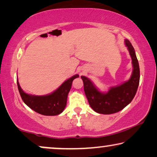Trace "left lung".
<instances>
[{
    "instance_id": "left-lung-1",
    "label": "left lung",
    "mask_w": 157,
    "mask_h": 157,
    "mask_svg": "<svg viewBox=\"0 0 157 157\" xmlns=\"http://www.w3.org/2000/svg\"><path fill=\"white\" fill-rule=\"evenodd\" d=\"M125 45L132 60L133 71L127 81L117 86L111 87L106 93H102L87 77L81 76L84 92L90 106L94 111L102 114H111L121 111L129 104L138 89L140 71L134 47L127 39Z\"/></svg>"
}]
</instances>
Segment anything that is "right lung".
<instances>
[{
  "instance_id": "obj_1",
  "label": "right lung",
  "mask_w": 157,
  "mask_h": 157,
  "mask_svg": "<svg viewBox=\"0 0 157 157\" xmlns=\"http://www.w3.org/2000/svg\"><path fill=\"white\" fill-rule=\"evenodd\" d=\"M78 77V74L74 75L64 81L53 93L45 96H34L26 94L21 88L18 80L17 85L21 98L28 106L40 114L56 116L63 112L65 109L73 81Z\"/></svg>"
}]
</instances>
